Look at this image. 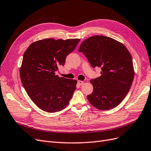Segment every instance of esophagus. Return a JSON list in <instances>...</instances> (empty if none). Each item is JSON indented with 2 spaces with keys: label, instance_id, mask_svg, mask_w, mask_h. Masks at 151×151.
I'll list each match as a JSON object with an SVG mask.
<instances>
[{
  "label": "esophagus",
  "instance_id": "34e87169",
  "mask_svg": "<svg viewBox=\"0 0 151 151\" xmlns=\"http://www.w3.org/2000/svg\"><path fill=\"white\" fill-rule=\"evenodd\" d=\"M84 84V82L82 81H77V84H78L79 86H82Z\"/></svg>",
  "mask_w": 151,
  "mask_h": 151
}]
</instances>
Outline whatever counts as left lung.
Returning <instances> with one entry per match:
<instances>
[{
  "mask_svg": "<svg viewBox=\"0 0 151 151\" xmlns=\"http://www.w3.org/2000/svg\"><path fill=\"white\" fill-rule=\"evenodd\" d=\"M93 68L101 67V76L91 79L93 91L87 96L100 110L117 106L125 98L134 77L132 58L122 43L111 38L96 35L85 40L78 50Z\"/></svg>",
  "mask_w": 151,
  "mask_h": 151,
  "instance_id": "left-lung-1",
  "label": "left lung"
}]
</instances>
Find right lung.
<instances>
[{"instance_id":"obj_1","label":"right lung","mask_w":151,"mask_h":151,"mask_svg":"<svg viewBox=\"0 0 151 151\" xmlns=\"http://www.w3.org/2000/svg\"><path fill=\"white\" fill-rule=\"evenodd\" d=\"M80 39L48 38L32 43L25 51L20 67L21 83L30 99L48 113L60 111L69 104L77 81L55 75Z\"/></svg>"}]
</instances>
